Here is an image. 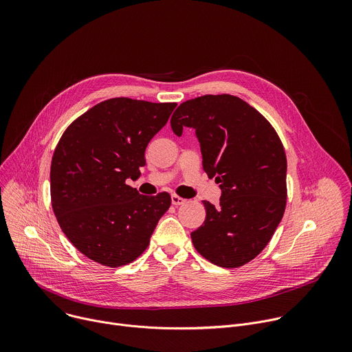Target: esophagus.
Masks as SVG:
<instances>
[{
    "mask_svg": "<svg viewBox=\"0 0 352 352\" xmlns=\"http://www.w3.org/2000/svg\"><path fill=\"white\" fill-rule=\"evenodd\" d=\"M186 202V200L178 195H171V204L174 206H179V205H184Z\"/></svg>",
    "mask_w": 352,
    "mask_h": 352,
    "instance_id": "obj_1",
    "label": "esophagus"
}]
</instances>
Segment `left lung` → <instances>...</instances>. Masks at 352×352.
Listing matches in <instances>:
<instances>
[{"label": "left lung", "instance_id": "1", "mask_svg": "<svg viewBox=\"0 0 352 352\" xmlns=\"http://www.w3.org/2000/svg\"><path fill=\"white\" fill-rule=\"evenodd\" d=\"M193 128L204 170L220 184V205L204 200L205 223L190 232L195 249L220 267L255 259L272 239L287 204V157L272 124L242 98L206 94L182 103L171 117L181 136Z\"/></svg>", "mask_w": 352, "mask_h": 352}]
</instances>
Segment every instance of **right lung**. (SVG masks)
<instances>
[{"instance_id":"add662e5","label":"right lung","mask_w":352,"mask_h":352,"mask_svg":"<svg viewBox=\"0 0 352 352\" xmlns=\"http://www.w3.org/2000/svg\"><path fill=\"white\" fill-rule=\"evenodd\" d=\"M175 107L116 97L63 133L50 170L52 205L63 232L90 261L109 267L133 262L168 210L167 192L140 195L125 181L139 178L147 143Z\"/></svg>"}]
</instances>
